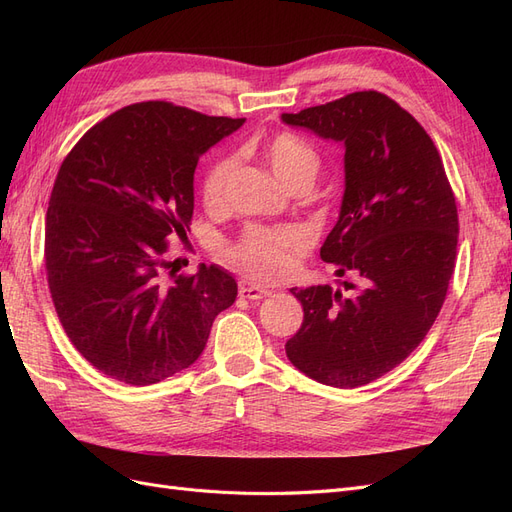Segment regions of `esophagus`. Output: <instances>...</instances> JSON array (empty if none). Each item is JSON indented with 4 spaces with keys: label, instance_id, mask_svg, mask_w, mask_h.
Returning a JSON list of instances; mask_svg holds the SVG:
<instances>
[{
    "label": "esophagus",
    "instance_id": "1",
    "mask_svg": "<svg viewBox=\"0 0 512 512\" xmlns=\"http://www.w3.org/2000/svg\"><path fill=\"white\" fill-rule=\"evenodd\" d=\"M273 290L271 288H267V286H254V284H243L241 288H239V294L243 299H250V301H260V299H265V297H269Z\"/></svg>",
    "mask_w": 512,
    "mask_h": 512
}]
</instances>
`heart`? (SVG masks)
Instances as JSON below:
<instances>
[{
  "label": "heart",
  "instance_id": "heart-1",
  "mask_svg": "<svg viewBox=\"0 0 512 512\" xmlns=\"http://www.w3.org/2000/svg\"><path fill=\"white\" fill-rule=\"evenodd\" d=\"M273 175L284 185L297 183L305 177H316L318 156L301 138L282 132L262 145ZM237 160L224 156L215 160L203 179V200L209 209H222L228 196L232 175H235ZM305 235L299 228H247L243 235L228 245L226 256L232 265L250 273L256 280H277L286 275L297 256L305 250Z\"/></svg>",
  "mask_w": 512,
  "mask_h": 512
}]
</instances>
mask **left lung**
Returning <instances> with one entry per match:
<instances>
[{"label":"left lung","mask_w":512,"mask_h":512,"mask_svg":"<svg viewBox=\"0 0 512 512\" xmlns=\"http://www.w3.org/2000/svg\"><path fill=\"white\" fill-rule=\"evenodd\" d=\"M286 126L344 145V196L320 258L359 286L290 288L303 324L288 361L316 382L356 389L397 367L438 318L455 269L459 220L440 153L378 91L282 113Z\"/></svg>","instance_id":"left-lung-1"}]
</instances>
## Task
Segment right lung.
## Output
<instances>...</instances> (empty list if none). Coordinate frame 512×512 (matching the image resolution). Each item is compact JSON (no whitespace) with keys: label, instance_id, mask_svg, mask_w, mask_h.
Here are the masks:
<instances>
[{"label":"right lung","instance_id":"obj_1","mask_svg":"<svg viewBox=\"0 0 512 512\" xmlns=\"http://www.w3.org/2000/svg\"><path fill=\"white\" fill-rule=\"evenodd\" d=\"M245 119L141 102L96 123L61 164L46 211L51 297L85 359L123 384H156L203 354L237 299L218 265L164 284L168 237H185L198 158Z\"/></svg>","mask_w":512,"mask_h":512}]
</instances>
